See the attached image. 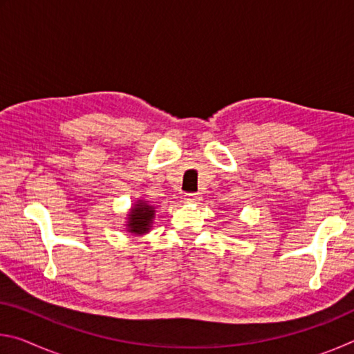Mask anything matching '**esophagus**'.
I'll return each instance as SVG.
<instances>
[{
  "mask_svg": "<svg viewBox=\"0 0 354 354\" xmlns=\"http://www.w3.org/2000/svg\"><path fill=\"white\" fill-rule=\"evenodd\" d=\"M184 201L185 203H198L200 201V196L196 194H185L184 195Z\"/></svg>",
  "mask_w": 354,
  "mask_h": 354,
  "instance_id": "esophagus-1",
  "label": "esophagus"
}]
</instances>
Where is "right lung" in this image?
I'll use <instances>...</instances> for the list:
<instances>
[{
	"instance_id": "add662e5",
	"label": "right lung",
	"mask_w": 354,
	"mask_h": 354,
	"mask_svg": "<svg viewBox=\"0 0 354 354\" xmlns=\"http://www.w3.org/2000/svg\"><path fill=\"white\" fill-rule=\"evenodd\" d=\"M156 215V206L147 200H137L127 214V231L133 236L148 234Z\"/></svg>"
}]
</instances>
